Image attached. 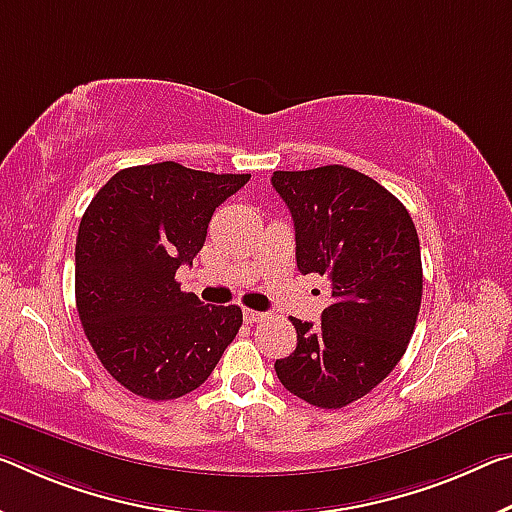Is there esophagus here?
<instances>
[{
  "instance_id": "1",
  "label": "esophagus",
  "mask_w": 512,
  "mask_h": 512,
  "mask_svg": "<svg viewBox=\"0 0 512 512\" xmlns=\"http://www.w3.org/2000/svg\"><path fill=\"white\" fill-rule=\"evenodd\" d=\"M266 319H269V314H266V312L248 310V307L243 310V321H246V323H259V321H266Z\"/></svg>"
}]
</instances>
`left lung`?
I'll return each mask as SVG.
<instances>
[{
  "label": "left lung",
  "mask_w": 512,
  "mask_h": 512,
  "mask_svg": "<svg viewBox=\"0 0 512 512\" xmlns=\"http://www.w3.org/2000/svg\"><path fill=\"white\" fill-rule=\"evenodd\" d=\"M273 189L294 218L298 271L330 280L321 323L300 321L296 351L275 360L291 394L339 410L383 383L415 332L421 250L399 198L346 166L275 170Z\"/></svg>",
  "instance_id": "left-lung-1"
}]
</instances>
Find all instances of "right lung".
<instances>
[{
    "mask_svg": "<svg viewBox=\"0 0 512 512\" xmlns=\"http://www.w3.org/2000/svg\"><path fill=\"white\" fill-rule=\"evenodd\" d=\"M248 180L175 161L123 168L81 218V326L111 378L141 399L170 401L198 389L237 337L241 307L200 303L175 273L193 264L216 207Z\"/></svg>",
    "mask_w": 512,
    "mask_h": 512,
    "instance_id": "obj_1",
    "label": "right lung"
}]
</instances>
